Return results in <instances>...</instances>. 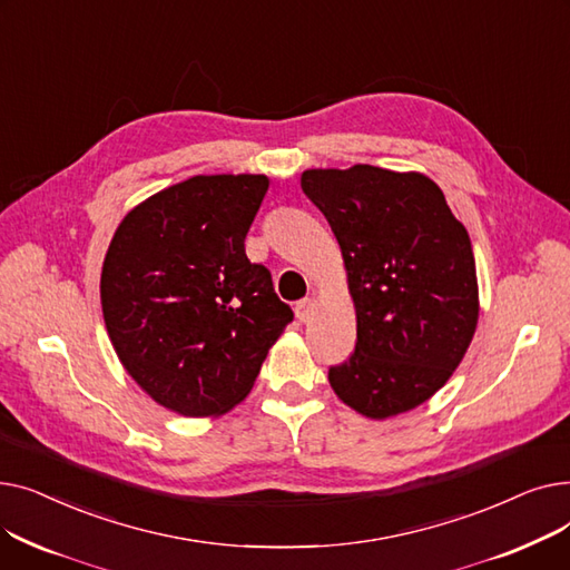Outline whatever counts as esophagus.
<instances>
[{
    "mask_svg": "<svg viewBox=\"0 0 570 570\" xmlns=\"http://www.w3.org/2000/svg\"><path fill=\"white\" fill-rule=\"evenodd\" d=\"M312 312H314V301H312V297H305V301H301V303L295 305V316L301 318V321H307L312 316Z\"/></svg>",
    "mask_w": 570,
    "mask_h": 570,
    "instance_id": "34e87169",
    "label": "esophagus"
}]
</instances>
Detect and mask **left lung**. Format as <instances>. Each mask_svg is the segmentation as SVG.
I'll return each instance as SVG.
<instances>
[{
	"label": "left lung",
	"mask_w": 570,
	"mask_h": 570,
	"mask_svg": "<svg viewBox=\"0 0 570 570\" xmlns=\"http://www.w3.org/2000/svg\"><path fill=\"white\" fill-rule=\"evenodd\" d=\"M301 185L337 237L357 321L355 351L327 372L335 395L372 421L421 406L475 333L466 228L423 173L309 168Z\"/></svg>",
	"instance_id": "1"
}]
</instances>
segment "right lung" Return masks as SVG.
<instances>
[{
    "instance_id": "1",
    "label": "right lung",
    "mask_w": 570,
    "mask_h": 570,
    "mask_svg": "<svg viewBox=\"0 0 570 570\" xmlns=\"http://www.w3.org/2000/svg\"><path fill=\"white\" fill-rule=\"evenodd\" d=\"M265 175H196L119 222L101 269V307L129 376L179 415L243 402L293 312L245 237Z\"/></svg>"
}]
</instances>
